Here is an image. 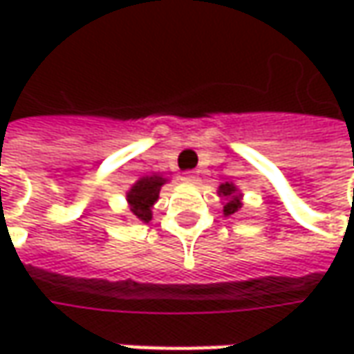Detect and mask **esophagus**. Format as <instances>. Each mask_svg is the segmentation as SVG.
Masks as SVG:
<instances>
[{"instance_id": "1", "label": "esophagus", "mask_w": 354, "mask_h": 354, "mask_svg": "<svg viewBox=\"0 0 354 354\" xmlns=\"http://www.w3.org/2000/svg\"><path fill=\"white\" fill-rule=\"evenodd\" d=\"M183 181H187V183H197L198 179H197V175H195L193 171H187V173H185V177H183Z\"/></svg>"}]
</instances>
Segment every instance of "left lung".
Here are the masks:
<instances>
[{
  "mask_svg": "<svg viewBox=\"0 0 354 354\" xmlns=\"http://www.w3.org/2000/svg\"><path fill=\"white\" fill-rule=\"evenodd\" d=\"M218 195L225 198V207H223V212H225L226 216L240 211V207H242V195L238 193V189L234 187V185L223 183L221 187H218Z\"/></svg>",
  "mask_w": 354,
  "mask_h": 354,
  "instance_id": "obj_1",
  "label": "left lung"
}]
</instances>
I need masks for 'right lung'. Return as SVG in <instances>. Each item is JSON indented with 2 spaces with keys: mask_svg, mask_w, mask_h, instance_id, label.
I'll use <instances>...</instances> for the list:
<instances>
[{
  "mask_svg": "<svg viewBox=\"0 0 354 354\" xmlns=\"http://www.w3.org/2000/svg\"><path fill=\"white\" fill-rule=\"evenodd\" d=\"M165 181L167 179L161 175H149V177H142L140 181L133 183L126 197H128L129 212L136 221H142V223L151 221V207L159 198V191L165 185Z\"/></svg>",
  "mask_w": 354,
  "mask_h": 354,
  "instance_id": "right-lung-1",
  "label": "right lung"
}]
</instances>
